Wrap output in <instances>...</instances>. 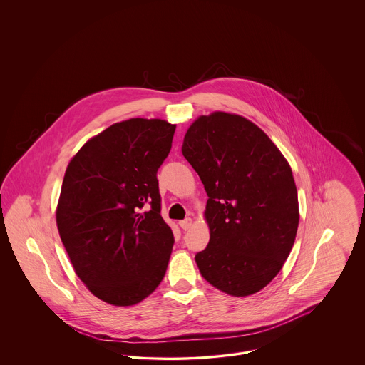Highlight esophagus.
I'll return each mask as SVG.
<instances>
[{"label": "esophagus", "mask_w": 365, "mask_h": 365, "mask_svg": "<svg viewBox=\"0 0 365 365\" xmlns=\"http://www.w3.org/2000/svg\"><path fill=\"white\" fill-rule=\"evenodd\" d=\"M191 225H192V220H191L190 217H186L185 220H180L179 222V226L182 227V230H189L190 228Z\"/></svg>", "instance_id": "esophagus-1"}]
</instances>
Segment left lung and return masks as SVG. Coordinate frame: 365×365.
Here are the masks:
<instances>
[{
  "mask_svg": "<svg viewBox=\"0 0 365 365\" xmlns=\"http://www.w3.org/2000/svg\"><path fill=\"white\" fill-rule=\"evenodd\" d=\"M182 153L208 194V246L195 255L202 278L234 297L278 275L298 228L292 168L275 143L242 116L215 112L187 130Z\"/></svg>",
  "mask_w": 365,
  "mask_h": 365,
  "instance_id": "8db88e82",
  "label": "left lung"
}]
</instances>
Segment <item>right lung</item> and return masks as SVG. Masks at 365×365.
Returning a JSON list of instances; mask_svg holds the SVG:
<instances>
[{"label": "right lung", "mask_w": 365, "mask_h": 365, "mask_svg": "<svg viewBox=\"0 0 365 365\" xmlns=\"http://www.w3.org/2000/svg\"><path fill=\"white\" fill-rule=\"evenodd\" d=\"M175 128L160 119L116 123L67 167L58 232L76 275L108 304H138L165 275L175 240L161 217L157 171Z\"/></svg>", "instance_id": "1"}]
</instances>
